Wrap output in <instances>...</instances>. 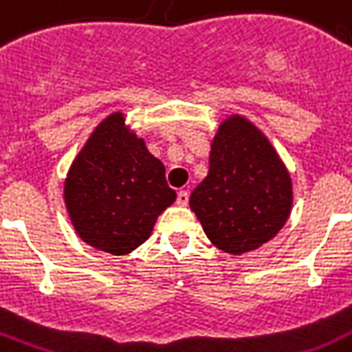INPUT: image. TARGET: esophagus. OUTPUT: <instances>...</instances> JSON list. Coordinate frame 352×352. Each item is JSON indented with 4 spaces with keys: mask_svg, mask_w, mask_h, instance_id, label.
<instances>
[{
    "mask_svg": "<svg viewBox=\"0 0 352 352\" xmlns=\"http://www.w3.org/2000/svg\"><path fill=\"white\" fill-rule=\"evenodd\" d=\"M188 201H190V193L186 190H181V192L177 193V204H181V206H186Z\"/></svg>",
    "mask_w": 352,
    "mask_h": 352,
    "instance_id": "34e87169",
    "label": "esophagus"
}]
</instances>
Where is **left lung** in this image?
I'll list each match as a JSON object with an SVG mask.
<instances>
[{
  "label": "left lung",
  "instance_id": "left-lung-1",
  "mask_svg": "<svg viewBox=\"0 0 352 352\" xmlns=\"http://www.w3.org/2000/svg\"><path fill=\"white\" fill-rule=\"evenodd\" d=\"M190 208L219 250L241 256L276 237L292 210V181L268 138L230 115L212 140L208 175Z\"/></svg>",
  "mask_w": 352,
  "mask_h": 352
}]
</instances>
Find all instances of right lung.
<instances>
[{
	"mask_svg": "<svg viewBox=\"0 0 352 352\" xmlns=\"http://www.w3.org/2000/svg\"><path fill=\"white\" fill-rule=\"evenodd\" d=\"M175 197L164 164L120 111L95 127L63 182V201L80 239L113 256L142 245Z\"/></svg>",
	"mask_w": 352,
	"mask_h": 352,
	"instance_id": "obj_1",
	"label": "right lung"
}]
</instances>
